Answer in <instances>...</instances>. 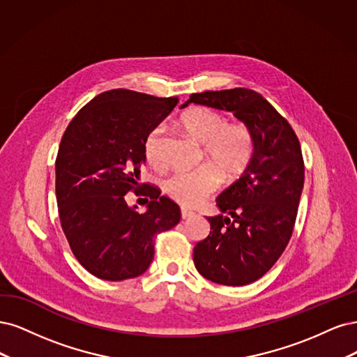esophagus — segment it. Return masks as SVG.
I'll use <instances>...</instances> for the list:
<instances>
[{"mask_svg": "<svg viewBox=\"0 0 357 357\" xmlns=\"http://www.w3.org/2000/svg\"><path fill=\"white\" fill-rule=\"evenodd\" d=\"M194 215V212L192 211H188V209H181V216H182V220H188V218H191Z\"/></svg>", "mask_w": 357, "mask_h": 357, "instance_id": "esophagus-1", "label": "esophagus"}]
</instances>
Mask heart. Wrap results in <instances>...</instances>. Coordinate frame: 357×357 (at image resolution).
<instances>
[{
	"instance_id": "1",
	"label": "heart",
	"mask_w": 357,
	"mask_h": 357,
	"mask_svg": "<svg viewBox=\"0 0 357 357\" xmlns=\"http://www.w3.org/2000/svg\"><path fill=\"white\" fill-rule=\"evenodd\" d=\"M181 128L192 139L203 144L202 160L206 163L191 172H178L165 182V191L181 206L194 208L221 185V172L228 179L240 176L254 157V136L243 124L228 123L222 112L209 107H194L179 119ZM163 129L157 126L148 133L144 153L148 162L157 155L158 137Z\"/></svg>"
}]
</instances>
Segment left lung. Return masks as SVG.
I'll list each match as a JSON object with an SVG mask.
<instances>
[{"instance_id":"1","label":"left lung","mask_w":357,"mask_h":357,"mask_svg":"<svg viewBox=\"0 0 357 357\" xmlns=\"http://www.w3.org/2000/svg\"><path fill=\"white\" fill-rule=\"evenodd\" d=\"M190 103L231 111L254 136L250 165L216 199L222 215L208 218L211 233L192 254L208 280L249 284L274 266L292 237L304 187L301 145L287 120L255 90H208L192 93L182 108Z\"/></svg>"}]
</instances>
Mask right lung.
I'll return each mask as SVG.
<instances>
[{"label":"right lung","mask_w":357,"mask_h":357,"mask_svg":"<svg viewBox=\"0 0 357 357\" xmlns=\"http://www.w3.org/2000/svg\"><path fill=\"white\" fill-rule=\"evenodd\" d=\"M178 98H155L128 89L103 91L68 124L56 157V200L74 257L98 279L141 275L154 258V237L181 220L179 206L141 183L148 133L176 107ZM144 195L137 214L125 194Z\"/></svg>","instance_id":"add662e5"}]
</instances>
